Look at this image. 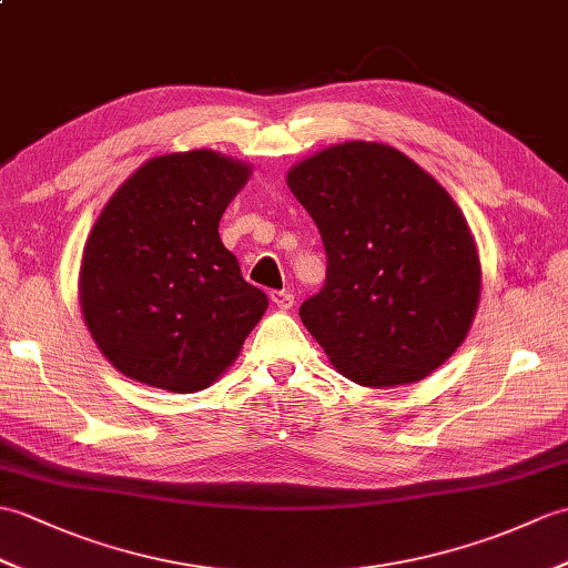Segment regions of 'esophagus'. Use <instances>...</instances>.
Masks as SVG:
<instances>
[{"instance_id": "1", "label": "esophagus", "mask_w": 568, "mask_h": 568, "mask_svg": "<svg viewBox=\"0 0 568 568\" xmlns=\"http://www.w3.org/2000/svg\"><path fill=\"white\" fill-rule=\"evenodd\" d=\"M271 302L278 310H290L295 305V295H290L287 290H271Z\"/></svg>"}]
</instances>
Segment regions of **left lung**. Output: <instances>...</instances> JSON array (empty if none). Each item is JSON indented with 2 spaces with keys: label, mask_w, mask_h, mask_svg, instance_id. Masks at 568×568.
<instances>
[{
  "label": "left lung",
  "mask_w": 568,
  "mask_h": 568,
  "mask_svg": "<svg viewBox=\"0 0 568 568\" xmlns=\"http://www.w3.org/2000/svg\"><path fill=\"white\" fill-rule=\"evenodd\" d=\"M287 189L320 227L328 268L300 320L363 387L428 377L463 346L481 297L467 217L389 144L348 140L290 166Z\"/></svg>",
  "instance_id": "left-lung-1"
}]
</instances>
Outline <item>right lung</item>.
Listing matches in <instances>:
<instances>
[{
	"label": "right lung",
	"instance_id": "add662e5",
	"mask_svg": "<svg viewBox=\"0 0 568 568\" xmlns=\"http://www.w3.org/2000/svg\"><path fill=\"white\" fill-rule=\"evenodd\" d=\"M252 166L213 150L152 156L103 205L91 227L79 307L118 373L193 394L240 358L268 310L220 240V217Z\"/></svg>",
	"mask_w": 568,
	"mask_h": 568
}]
</instances>
